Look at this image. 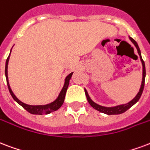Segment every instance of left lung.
I'll use <instances>...</instances> for the list:
<instances>
[{"mask_svg":"<svg viewBox=\"0 0 150 150\" xmlns=\"http://www.w3.org/2000/svg\"><path fill=\"white\" fill-rule=\"evenodd\" d=\"M129 38H130V40L131 41V42L134 45V46H135L137 50H138V53H139V57H140V60H141L142 64V81L141 87H140V90H139V93H137V95L134 97V98H133L130 102L127 103V104L120 105L114 106V107H105V106H101L100 105H98V104H97V103H95L94 101H93V100H91V98H90V96L88 94L87 91H86V90L85 89L86 96L88 102L90 103V105L92 106V107H93L94 109H96V110L99 111L100 112L105 113V114H107V115H118V114H121V113H123L127 110H128L131 106H133L136 102L139 101V100L140 99V98H141L142 93L143 92L144 85H145V78H146V67H145V63H144L143 60H142V58L141 51H140V49H139V45H138V43H137L132 38L129 37Z\"/></svg>","mask_w":150,"mask_h":150,"instance_id":"obj_1","label":"left lung"}]
</instances>
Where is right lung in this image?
Here are the masks:
<instances>
[{"instance_id": "add662e5", "label": "right lung", "mask_w": 150, "mask_h": 150, "mask_svg": "<svg viewBox=\"0 0 150 150\" xmlns=\"http://www.w3.org/2000/svg\"><path fill=\"white\" fill-rule=\"evenodd\" d=\"M11 52H10V53H11ZM9 57H10V54H9L8 57L7 58L6 63H5V77H6L7 80V85H8L9 92L11 93L12 98H13L19 105H20L24 109H26L27 112H29L31 113V114H34V115H45V114H50V113L52 112H55V111H57V109H59L63 105L64 101L66 92H67V87H68V85H69V81H70L71 78L72 76L73 72L70 73L69 75H67V77L65 78L64 85L63 86L62 90L60 91V94L58 96V98H57L54 101H52V102L50 103V104H48V105H27V104H25V103L22 102L21 100H19V99L16 97V95H15L14 93H13L11 87H10V85H9L8 83V64Z\"/></svg>"}]
</instances>
